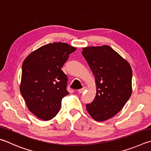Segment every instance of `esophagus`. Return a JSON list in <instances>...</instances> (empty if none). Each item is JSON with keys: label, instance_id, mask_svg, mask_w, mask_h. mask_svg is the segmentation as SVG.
Returning a JSON list of instances; mask_svg holds the SVG:
<instances>
[{"label": "esophagus", "instance_id": "esophagus-1", "mask_svg": "<svg viewBox=\"0 0 151 151\" xmlns=\"http://www.w3.org/2000/svg\"><path fill=\"white\" fill-rule=\"evenodd\" d=\"M86 89H87V88H86V86H84L83 88H82L78 90V92L81 93V94H83V93Z\"/></svg>", "mask_w": 151, "mask_h": 151}]
</instances>
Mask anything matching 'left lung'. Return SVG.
I'll use <instances>...</instances> for the list:
<instances>
[{
  "label": "left lung",
  "mask_w": 151,
  "mask_h": 151,
  "mask_svg": "<svg viewBox=\"0 0 151 151\" xmlns=\"http://www.w3.org/2000/svg\"><path fill=\"white\" fill-rule=\"evenodd\" d=\"M82 51L94 75L96 94L86 104L94 119L111 118L125 106L132 92V69L129 63L108 45L84 47Z\"/></svg>",
  "instance_id": "1"
}]
</instances>
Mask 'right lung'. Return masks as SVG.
Returning <instances> with one entry per match:
<instances>
[{
	"mask_svg": "<svg viewBox=\"0 0 151 151\" xmlns=\"http://www.w3.org/2000/svg\"><path fill=\"white\" fill-rule=\"evenodd\" d=\"M76 47L55 42L33 51L23 62L20 90L29 110L48 121L60 110L63 98L68 95L67 76L61 70Z\"/></svg>",
	"mask_w": 151,
	"mask_h": 151,
	"instance_id": "add662e5",
	"label": "right lung"
}]
</instances>
